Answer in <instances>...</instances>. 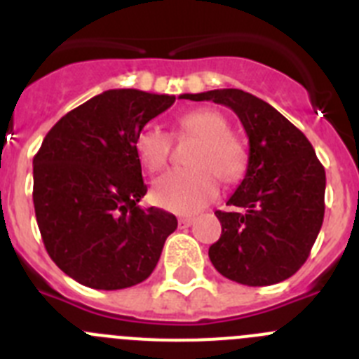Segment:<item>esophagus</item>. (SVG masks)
<instances>
[{
    "instance_id": "1",
    "label": "esophagus",
    "mask_w": 359,
    "mask_h": 359,
    "mask_svg": "<svg viewBox=\"0 0 359 359\" xmlns=\"http://www.w3.org/2000/svg\"><path fill=\"white\" fill-rule=\"evenodd\" d=\"M194 221H196L194 217H180L177 219V224H180V228H189Z\"/></svg>"
}]
</instances>
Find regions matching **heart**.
<instances>
[{
  "instance_id": "heart-1",
  "label": "heart",
  "mask_w": 359,
  "mask_h": 359,
  "mask_svg": "<svg viewBox=\"0 0 359 359\" xmlns=\"http://www.w3.org/2000/svg\"><path fill=\"white\" fill-rule=\"evenodd\" d=\"M228 120L219 111L201 107L177 118V138H198L189 154V169H172L152 185V199L158 207L176 214H194L217 196V176L224 183H233L244 176L248 167V151L236 135H231ZM169 133L158 126H145L135 138L138 161L149 172L163 169L170 156Z\"/></svg>"
}]
</instances>
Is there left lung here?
<instances>
[{"mask_svg":"<svg viewBox=\"0 0 359 359\" xmlns=\"http://www.w3.org/2000/svg\"><path fill=\"white\" fill-rule=\"evenodd\" d=\"M230 107L248 136V167L217 210L221 237L208 250L223 277L244 286H271L302 268L325 212V170L313 145L273 106L243 90L185 93Z\"/></svg>","mask_w":359,"mask_h":359,"instance_id":"1","label":"left lung"}]
</instances>
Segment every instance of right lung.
Instances as JSON below:
<instances>
[{
    "label": "right lung",
    "mask_w": 359,
    "mask_h": 359,
    "mask_svg": "<svg viewBox=\"0 0 359 359\" xmlns=\"http://www.w3.org/2000/svg\"><path fill=\"white\" fill-rule=\"evenodd\" d=\"M174 95L107 90L44 136L34 156V208L44 248L59 268L93 290L144 282L177 219L140 208L147 192L135 138L169 109Z\"/></svg>",
    "instance_id": "add662e5"
}]
</instances>
